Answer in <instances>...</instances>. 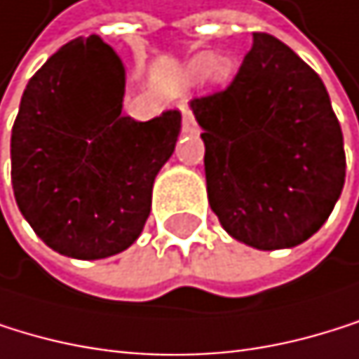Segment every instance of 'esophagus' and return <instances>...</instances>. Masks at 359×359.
<instances>
[{"label": "esophagus", "instance_id": "34e87169", "mask_svg": "<svg viewBox=\"0 0 359 359\" xmlns=\"http://www.w3.org/2000/svg\"><path fill=\"white\" fill-rule=\"evenodd\" d=\"M182 128L186 134H197V121L193 116V112L188 110V106H182Z\"/></svg>", "mask_w": 359, "mask_h": 359}]
</instances>
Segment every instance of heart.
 <instances>
[{
  "mask_svg": "<svg viewBox=\"0 0 359 359\" xmlns=\"http://www.w3.org/2000/svg\"><path fill=\"white\" fill-rule=\"evenodd\" d=\"M186 73L193 82L201 80L208 86H225L233 77V62L225 55L199 53L190 60Z\"/></svg>",
  "mask_w": 359,
  "mask_h": 359,
  "instance_id": "heart-1",
  "label": "heart"
}]
</instances>
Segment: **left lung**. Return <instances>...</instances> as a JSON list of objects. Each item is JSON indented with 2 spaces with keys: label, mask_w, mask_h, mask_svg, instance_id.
<instances>
[{
  "label": "left lung",
  "mask_w": 359,
  "mask_h": 359,
  "mask_svg": "<svg viewBox=\"0 0 359 359\" xmlns=\"http://www.w3.org/2000/svg\"><path fill=\"white\" fill-rule=\"evenodd\" d=\"M205 144L212 212L231 238L290 249L330 219L344 186V142L327 88L271 34L215 95L190 102Z\"/></svg>",
  "instance_id": "1"
}]
</instances>
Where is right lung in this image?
<instances>
[{
    "label": "right lung",
    "mask_w": 359,
    "mask_h": 359,
    "mask_svg": "<svg viewBox=\"0 0 359 359\" xmlns=\"http://www.w3.org/2000/svg\"><path fill=\"white\" fill-rule=\"evenodd\" d=\"M126 67L99 39L60 47L27 82L10 138L13 190L36 236L67 257L102 260L136 243L180 110L123 116Z\"/></svg>",
    "instance_id": "add662e5"
}]
</instances>
